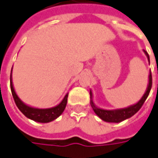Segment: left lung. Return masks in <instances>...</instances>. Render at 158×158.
I'll use <instances>...</instances> for the list:
<instances>
[{
  "label": "left lung",
  "instance_id": "left-lung-1",
  "mask_svg": "<svg viewBox=\"0 0 158 158\" xmlns=\"http://www.w3.org/2000/svg\"><path fill=\"white\" fill-rule=\"evenodd\" d=\"M145 53L146 56H147L148 61L149 63V56L147 52L143 50ZM152 86V76H151V72L149 71L148 73V86L146 91L144 93V94L142 95L141 99L139 100L138 102L134 103L133 105L127 107V108H122V109H117V110H104L97 107L94 101H93V93L92 90H90V104L91 107L93 108L94 113L96 114L100 118L105 122H109V123H119L121 121L127 119L131 117H133L134 114L136 113L142 106V104L144 103V102L147 99L148 95L150 92Z\"/></svg>",
  "mask_w": 158,
  "mask_h": 158
}]
</instances>
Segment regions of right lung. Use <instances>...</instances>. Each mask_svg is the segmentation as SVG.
<instances>
[{
  "mask_svg": "<svg viewBox=\"0 0 158 158\" xmlns=\"http://www.w3.org/2000/svg\"><path fill=\"white\" fill-rule=\"evenodd\" d=\"M13 68V67H12ZM10 88L11 93L13 95L14 101L17 104V108L19 110L24 114V116L30 119L33 120L35 122L39 123H48L53 120L56 119L61 114L64 112L65 109L66 104H67V98H68V94L67 93L62 102L57 104L56 106L52 107V108H48V109H39L35 107H31L30 105L25 104L22 100L18 97L17 93L15 91V88L13 86L12 82V70L10 73Z\"/></svg>",
  "mask_w": 158,
  "mask_h": 158,
  "instance_id": "1",
  "label": "right lung"
}]
</instances>
